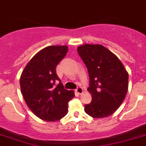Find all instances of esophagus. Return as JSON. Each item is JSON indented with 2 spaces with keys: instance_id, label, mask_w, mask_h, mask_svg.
Instances as JSON below:
<instances>
[{
  "instance_id": "obj_1",
  "label": "esophagus",
  "mask_w": 146,
  "mask_h": 146,
  "mask_svg": "<svg viewBox=\"0 0 146 146\" xmlns=\"http://www.w3.org/2000/svg\"><path fill=\"white\" fill-rule=\"evenodd\" d=\"M76 91L79 94H82L83 93L82 88H81V87H78V88L76 89Z\"/></svg>"
}]
</instances>
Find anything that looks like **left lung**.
I'll list each match as a JSON object with an SVG mask.
<instances>
[{
    "instance_id": "1",
    "label": "left lung",
    "mask_w": 146,
    "mask_h": 146,
    "mask_svg": "<svg viewBox=\"0 0 146 146\" xmlns=\"http://www.w3.org/2000/svg\"><path fill=\"white\" fill-rule=\"evenodd\" d=\"M78 53L88 68L92 101L84 111L94 118L111 116L122 103L128 88V73L117 56L101 44H83Z\"/></svg>"
}]
</instances>
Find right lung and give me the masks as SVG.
<instances>
[{"label": "right lung", "mask_w": 146, "mask_h": 146, "mask_svg": "<svg viewBox=\"0 0 146 146\" xmlns=\"http://www.w3.org/2000/svg\"><path fill=\"white\" fill-rule=\"evenodd\" d=\"M68 47L49 46L40 50L24 67L20 79L26 104L42 120L55 122L68 112V102L75 95L64 88L56 74V66L64 58ZM58 80L57 86L55 83Z\"/></svg>", "instance_id": "1"}]
</instances>
